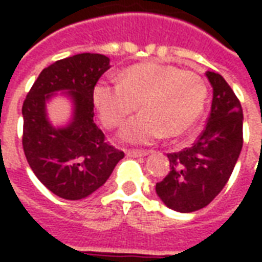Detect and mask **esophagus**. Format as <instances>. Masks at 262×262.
<instances>
[{"mask_svg": "<svg viewBox=\"0 0 262 262\" xmlns=\"http://www.w3.org/2000/svg\"><path fill=\"white\" fill-rule=\"evenodd\" d=\"M147 154V151H143V150H127L126 151V156L127 157H143V156H146Z\"/></svg>", "mask_w": 262, "mask_h": 262, "instance_id": "1", "label": "esophagus"}]
</instances>
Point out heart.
Returning <instances> with one entry per match:
<instances>
[{"label":"heart","instance_id":"obj_1","mask_svg":"<svg viewBox=\"0 0 262 262\" xmlns=\"http://www.w3.org/2000/svg\"><path fill=\"white\" fill-rule=\"evenodd\" d=\"M206 97L202 75L160 63L130 66L119 82L99 81L94 88V103L106 129L119 127L139 105L142 114L120 132L123 142L136 144L187 133L202 114Z\"/></svg>","mask_w":262,"mask_h":262}]
</instances>
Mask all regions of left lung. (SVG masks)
<instances>
[{"mask_svg": "<svg viewBox=\"0 0 262 262\" xmlns=\"http://www.w3.org/2000/svg\"><path fill=\"white\" fill-rule=\"evenodd\" d=\"M206 75L213 86L208 123L189 147L167 154L170 171L156 185L160 199L184 213L205 208L219 195L243 147L242 103L222 75Z\"/></svg>", "mask_w": 262, "mask_h": 262, "instance_id": "obj_1", "label": "left lung"}]
</instances>
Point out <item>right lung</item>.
<instances>
[{"instance_id": "1", "label": "right lung", "mask_w": 262, "mask_h": 262, "mask_svg": "<svg viewBox=\"0 0 262 262\" xmlns=\"http://www.w3.org/2000/svg\"><path fill=\"white\" fill-rule=\"evenodd\" d=\"M109 69L103 54L81 53L57 60L43 70L24 105L22 147L37 180L54 195L77 201L102 187L115 165L125 157L94 123V88ZM67 89L76 105L67 128L48 123L44 103L50 94Z\"/></svg>"}]
</instances>
